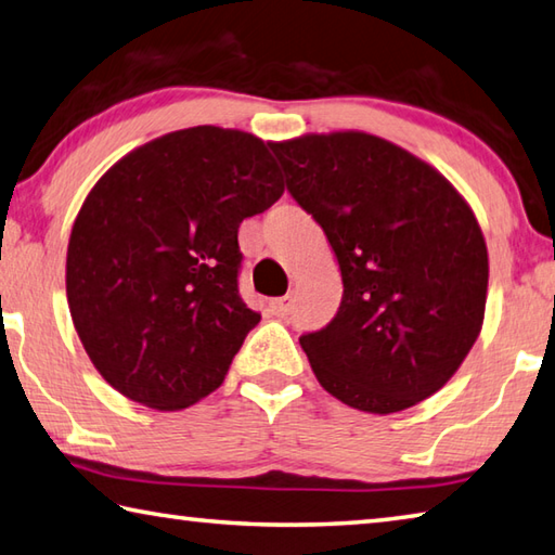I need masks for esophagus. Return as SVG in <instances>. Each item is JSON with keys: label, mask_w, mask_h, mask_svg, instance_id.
Masks as SVG:
<instances>
[{"label": "esophagus", "mask_w": 555, "mask_h": 555, "mask_svg": "<svg viewBox=\"0 0 555 555\" xmlns=\"http://www.w3.org/2000/svg\"><path fill=\"white\" fill-rule=\"evenodd\" d=\"M294 306H296V298H294V294H288V296H281V298L271 300L269 310H271V315L286 318V315H291V312H294Z\"/></svg>", "instance_id": "esophagus-1"}]
</instances>
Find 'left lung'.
<instances>
[{
	"label": "left lung",
	"instance_id": "obj_1",
	"mask_svg": "<svg viewBox=\"0 0 555 555\" xmlns=\"http://www.w3.org/2000/svg\"><path fill=\"white\" fill-rule=\"evenodd\" d=\"M271 150L345 284L330 325L300 337L320 386L374 415L435 396L486 315L488 247L470 206L435 167L359 130Z\"/></svg>",
	"mask_w": 555,
	"mask_h": 555
}]
</instances>
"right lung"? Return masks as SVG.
<instances>
[{
  "label": "right lung",
  "mask_w": 555,
  "mask_h": 555,
  "mask_svg": "<svg viewBox=\"0 0 555 555\" xmlns=\"http://www.w3.org/2000/svg\"><path fill=\"white\" fill-rule=\"evenodd\" d=\"M281 194L264 140L218 126L150 140L96 181L69 235L67 304L120 396L181 410L223 383L261 318L237 291V228Z\"/></svg>",
  "instance_id": "1"
}]
</instances>
